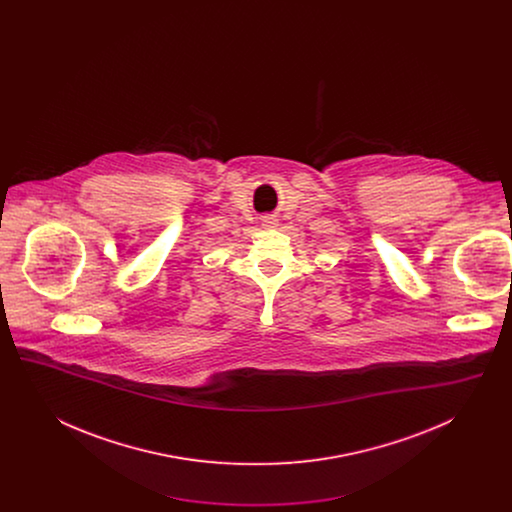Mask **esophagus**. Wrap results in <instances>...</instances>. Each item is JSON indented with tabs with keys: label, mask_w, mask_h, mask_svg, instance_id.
<instances>
[{
	"label": "esophagus",
	"mask_w": 512,
	"mask_h": 512,
	"mask_svg": "<svg viewBox=\"0 0 512 512\" xmlns=\"http://www.w3.org/2000/svg\"><path fill=\"white\" fill-rule=\"evenodd\" d=\"M263 226H265V228H274V226H276V220L267 217V219H263Z\"/></svg>",
	"instance_id": "34e87169"
}]
</instances>
